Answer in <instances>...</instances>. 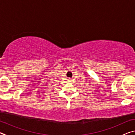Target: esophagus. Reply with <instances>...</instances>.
Returning a JSON list of instances; mask_svg holds the SVG:
<instances>
[{
	"label": "esophagus",
	"instance_id": "1",
	"mask_svg": "<svg viewBox=\"0 0 135 135\" xmlns=\"http://www.w3.org/2000/svg\"><path fill=\"white\" fill-rule=\"evenodd\" d=\"M68 80H69L70 81H71V79H68Z\"/></svg>",
	"mask_w": 135,
	"mask_h": 135
}]
</instances>
